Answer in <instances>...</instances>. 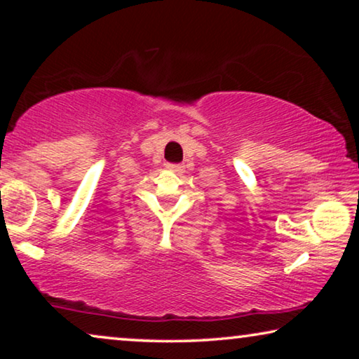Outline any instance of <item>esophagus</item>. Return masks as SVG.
<instances>
[{
    "mask_svg": "<svg viewBox=\"0 0 359 359\" xmlns=\"http://www.w3.org/2000/svg\"><path fill=\"white\" fill-rule=\"evenodd\" d=\"M166 168L175 171V173H184V165H173V163H168L166 165Z\"/></svg>",
    "mask_w": 359,
    "mask_h": 359,
    "instance_id": "obj_1",
    "label": "esophagus"
}]
</instances>
